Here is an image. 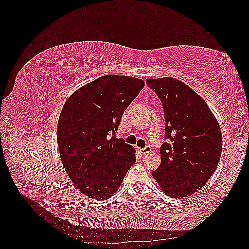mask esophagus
<instances>
[{
	"instance_id": "obj_1",
	"label": "esophagus",
	"mask_w": 249,
	"mask_h": 249,
	"mask_svg": "<svg viewBox=\"0 0 249 249\" xmlns=\"http://www.w3.org/2000/svg\"><path fill=\"white\" fill-rule=\"evenodd\" d=\"M150 150H152V148H150V146H146L144 148H140V153L142 155H146L148 153H150Z\"/></svg>"
}]
</instances>
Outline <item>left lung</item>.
<instances>
[{"label":"left lung","mask_w":249,"mask_h":249,"mask_svg":"<svg viewBox=\"0 0 249 249\" xmlns=\"http://www.w3.org/2000/svg\"><path fill=\"white\" fill-rule=\"evenodd\" d=\"M160 97L165 112L166 138L161 164L152 175L164 193L187 197L205 186L222 153L220 125L205 100L175 78L147 79Z\"/></svg>","instance_id":"obj_1"}]
</instances>
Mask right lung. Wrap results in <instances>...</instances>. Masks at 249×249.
Listing matches in <instances>:
<instances>
[{"mask_svg":"<svg viewBox=\"0 0 249 249\" xmlns=\"http://www.w3.org/2000/svg\"><path fill=\"white\" fill-rule=\"evenodd\" d=\"M143 87L141 79L107 74L65 102L58 120L59 153L66 173L85 196L111 197L136 162L135 148L113 135Z\"/></svg>","mask_w":249,"mask_h":249,"instance_id":"right-lung-1","label":"right lung"}]
</instances>
